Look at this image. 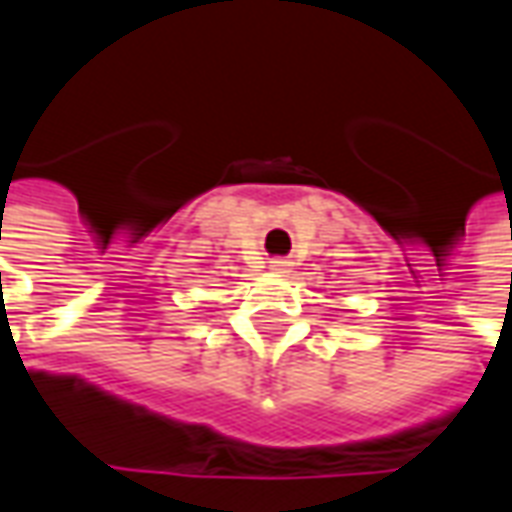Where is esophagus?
I'll return each mask as SVG.
<instances>
[{
    "instance_id": "esophagus-1",
    "label": "esophagus",
    "mask_w": 512,
    "mask_h": 512,
    "mask_svg": "<svg viewBox=\"0 0 512 512\" xmlns=\"http://www.w3.org/2000/svg\"><path fill=\"white\" fill-rule=\"evenodd\" d=\"M271 271L288 274V271H291V260H288V257H274V260H271Z\"/></svg>"
}]
</instances>
